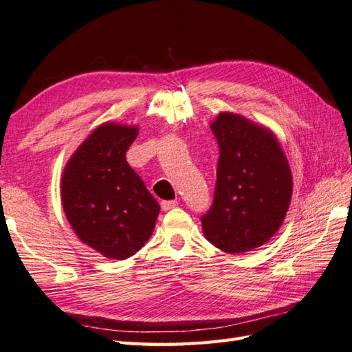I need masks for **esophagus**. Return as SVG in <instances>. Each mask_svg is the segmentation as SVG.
Instances as JSON below:
<instances>
[{
	"mask_svg": "<svg viewBox=\"0 0 352 352\" xmlns=\"http://www.w3.org/2000/svg\"><path fill=\"white\" fill-rule=\"evenodd\" d=\"M175 206H177V200H162V201H161V209H162V210L173 209Z\"/></svg>",
	"mask_w": 352,
	"mask_h": 352,
	"instance_id": "34e87169",
	"label": "esophagus"
}]
</instances>
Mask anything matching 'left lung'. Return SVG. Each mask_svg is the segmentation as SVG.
Wrapping results in <instances>:
<instances>
[{
    "label": "left lung",
    "mask_w": 352,
    "mask_h": 352,
    "mask_svg": "<svg viewBox=\"0 0 352 352\" xmlns=\"http://www.w3.org/2000/svg\"><path fill=\"white\" fill-rule=\"evenodd\" d=\"M220 147L214 200L200 217L205 238L226 253L263 245L282 226L292 175L276 135L245 117L220 113L210 123Z\"/></svg>",
    "instance_id": "obj_1"
}]
</instances>
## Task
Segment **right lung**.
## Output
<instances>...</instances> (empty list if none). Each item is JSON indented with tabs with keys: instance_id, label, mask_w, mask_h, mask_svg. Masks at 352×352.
Here are the masks:
<instances>
[{
	"instance_id": "1",
	"label": "right lung",
	"mask_w": 352,
	"mask_h": 352,
	"mask_svg": "<svg viewBox=\"0 0 352 352\" xmlns=\"http://www.w3.org/2000/svg\"><path fill=\"white\" fill-rule=\"evenodd\" d=\"M138 129L104 123L85 138L61 177V203L84 244L108 259H128L151 238L160 214L126 161Z\"/></svg>"
}]
</instances>
